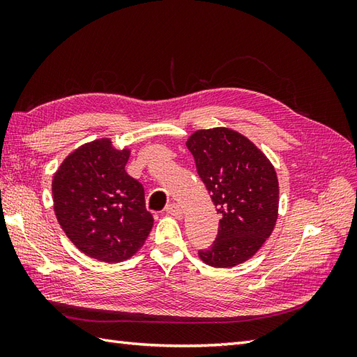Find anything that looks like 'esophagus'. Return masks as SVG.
I'll list each match as a JSON object with an SVG mask.
<instances>
[{
	"instance_id": "1",
	"label": "esophagus",
	"mask_w": 357,
	"mask_h": 357,
	"mask_svg": "<svg viewBox=\"0 0 357 357\" xmlns=\"http://www.w3.org/2000/svg\"><path fill=\"white\" fill-rule=\"evenodd\" d=\"M165 211H167V213H169V215H172V216H174V218H181V216H183V208H181L179 206H178V204H169V206H167L165 207Z\"/></svg>"
}]
</instances>
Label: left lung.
Returning <instances> with one entry per match:
<instances>
[{
  "label": "left lung",
  "mask_w": 357,
  "mask_h": 357,
  "mask_svg": "<svg viewBox=\"0 0 357 357\" xmlns=\"http://www.w3.org/2000/svg\"><path fill=\"white\" fill-rule=\"evenodd\" d=\"M202 183L221 215L218 236L201 259L227 268L250 259L278 219L275 167L255 144L225 127L195 132L187 141Z\"/></svg>",
  "instance_id": "obj_1"
}]
</instances>
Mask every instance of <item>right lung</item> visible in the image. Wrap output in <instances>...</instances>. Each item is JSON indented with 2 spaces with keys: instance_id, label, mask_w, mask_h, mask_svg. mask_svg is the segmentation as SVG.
I'll return each instance as SVG.
<instances>
[{
  "instance_id": "right-lung-1",
  "label": "right lung",
  "mask_w": 357,
  "mask_h": 357,
  "mask_svg": "<svg viewBox=\"0 0 357 357\" xmlns=\"http://www.w3.org/2000/svg\"><path fill=\"white\" fill-rule=\"evenodd\" d=\"M128 156L130 150L96 139L67 156L52 181L59 225L77 248L98 261L128 259L153 227L142 184L126 172Z\"/></svg>"
}]
</instances>
